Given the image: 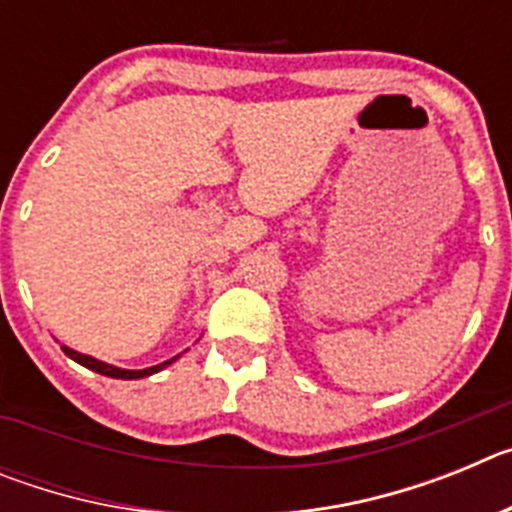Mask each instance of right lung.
Instances as JSON below:
<instances>
[{
    "label": "right lung",
    "instance_id": "right-lung-1",
    "mask_svg": "<svg viewBox=\"0 0 512 512\" xmlns=\"http://www.w3.org/2000/svg\"><path fill=\"white\" fill-rule=\"evenodd\" d=\"M61 348H63V354L69 356V359H74L76 364L87 366V369H92V372L104 374V377H112V379H140V377H151V374L161 372L164 366L174 364V361H176V356H174V359L164 361V364H156V366H151V369H138V372H133V369H117V366L104 364V361L92 359V356H87V354H79V351H74V348H69V346H61Z\"/></svg>",
    "mask_w": 512,
    "mask_h": 512
}]
</instances>
